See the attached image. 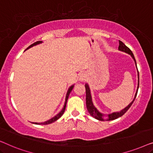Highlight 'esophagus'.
<instances>
[{
  "instance_id": "1",
  "label": "esophagus",
  "mask_w": 153,
  "mask_h": 153,
  "mask_svg": "<svg viewBox=\"0 0 153 153\" xmlns=\"http://www.w3.org/2000/svg\"><path fill=\"white\" fill-rule=\"evenodd\" d=\"M86 78H87V75H86L85 73H82V74L79 75V80L81 82L85 81Z\"/></svg>"
}]
</instances>
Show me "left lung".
<instances>
[{"mask_svg":"<svg viewBox=\"0 0 153 153\" xmlns=\"http://www.w3.org/2000/svg\"><path fill=\"white\" fill-rule=\"evenodd\" d=\"M119 50L120 51H122V52L126 53H128V54L130 55L131 57H132V59H134L135 65H136L137 70V76H138V85H137V91H136V93H135V95H134V99H133V100L128 105V106L125 107L124 109H123L122 110H120V111H117V112H113L111 114H109L105 115V114H104L100 112V111H99L97 109V108H96V107L94 105L93 101H92V98H91V90H90L89 86L88 84H85L86 105H87V110H88V111H89V113L90 114V115L92 116V117L95 118V119H98L99 120H112L117 119H118V118H119L120 117H122V116L128 110V109L131 107V105H132L133 102H134L135 98H136L137 91H138L139 85V71H138V69H137V62H136V60H135L134 56V55H133L132 51H130V49L128 47H127L126 45H125L123 43L121 42V41H119ZM105 115H107L108 117V119L107 120H105L104 119V117Z\"/></svg>","mask_w":153,"mask_h":153,"instance_id":"8db88e82","label":"left lung"}]
</instances>
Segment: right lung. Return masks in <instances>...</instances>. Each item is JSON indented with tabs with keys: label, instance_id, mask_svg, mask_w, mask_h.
Segmentation results:
<instances>
[{
	"label": "right lung",
	"instance_id": "add662e5",
	"mask_svg": "<svg viewBox=\"0 0 153 153\" xmlns=\"http://www.w3.org/2000/svg\"><path fill=\"white\" fill-rule=\"evenodd\" d=\"M42 41H39V42H35V43H34V44L30 45V46L29 47H27V48H26V50H27V49L32 48V47L34 46H36V45H38V44H42ZM26 50H25V51H26ZM74 85H71L69 88H68V91H67V93H66V95L65 102H64V107H63V108H62V109L61 110V111H60V112L58 113L57 115L55 116L54 117H53L52 119H49V120H47V121H45V122H44V123H33L36 124V125H48V124L52 123L56 121V120H57V119H59V118L61 117L62 115H63L64 111H65L66 102H67V100H68V96H69V94H70V93H71V91H72V89H74Z\"/></svg>",
	"mask_w": 153,
	"mask_h": 153
}]
</instances>
